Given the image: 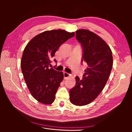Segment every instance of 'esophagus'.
Wrapping results in <instances>:
<instances>
[{"label": "esophagus", "mask_w": 132, "mask_h": 132, "mask_svg": "<svg viewBox=\"0 0 132 132\" xmlns=\"http://www.w3.org/2000/svg\"><path fill=\"white\" fill-rule=\"evenodd\" d=\"M70 77V74H68V73H67V72H64V77L65 79L68 78Z\"/></svg>", "instance_id": "34e87169"}]
</instances>
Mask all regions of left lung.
<instances>
[{
	"label": "left lung",
	"mask_w": 132,
	"mask_h": 132,
	"mask_svg": "<svg viewBox=\"0 0 132 132\" xmlns=\"http://www.w3.org/2000/svg\"><path fill=\"white\" fill-rule=\"evenodd\" d=\"M76 34L83 47L82 62L87 67L82 79L75 77L76 84L69 95L71 103L81 106L93 102L104 88L112 68L113 57L109 46L93 32L81 29Z\"/></svg>",
	"instance_id": "8db88e82"
}]
</instances>
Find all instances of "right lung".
I'll return each mask as SVG.
<instances>
[{
	"instance_id": "obj_1",
	"label": "right lung",
	"mask_w": 132,
	"mask_h": 132,
	"mask_svg": "<svg viewBox=\"0 0 132 132\" xmlns=\"http://www.w3.org/2000/svg\"><path fill=\"white\" fill-rule=\"evenodd\" d=\"M74 35V32L63 30L46 31L26 46L21 60L22 73L31 94L38 102L46 105L54 102L64 74L49 68L51 60L60 46Z\"/></svg>"
}]
</instances>
